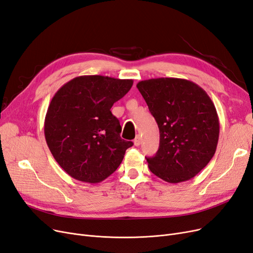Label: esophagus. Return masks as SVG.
I'll use <instances>...</instances> for the list:
<instances>
[{"label":"esophagus","mask_w":253,"mask_h":253,"mask_svg":"<svg viewBox=\"0 0 253 253\" xmlns=\"http://www.w3.org/2000/svg\"><path fill=\"white\" fill-rule=\"evenodd\" d=\"M140 143H141V137H140V135H137L136 138L134 139V144L136 146H138V145H140Z\"/></svg>","instance_id":"1"}]
</instances>
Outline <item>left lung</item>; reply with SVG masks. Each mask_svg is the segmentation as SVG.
Returning a JSON list of instances; mask_svg holds the SVG:
<instances>
[{
	"label": "left lung",
	"mask_w": 253,
	"mask_h": 253,
	"mask_svg": "<svg viewBox=\"0 0 253 253\" xmlns=\"http://www.w3.org/2000/svg\"><path fill=\"white\" fill-rule=\"evenodd\" d=\"M160 132L159 150L146 158L150 170L169 183L194 178L213 157L220 134L211 97L181 78H152L137 84Z\"/></svg>",
	"instance_id": "left-lung-1"
}]
</instances>
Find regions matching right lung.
I'll use <instances>...</instances> for the list:
<instances>
[{
  "label": "right lung",
  "mask_w": 253,
  "mask_h": 253,
  "mask_svg": "<svg viewBox=\"0 0 253 253\" xmlns=\"http://www.w3.org/2000/svg\"><path fill=\"white\" fill-rule=\"evenodd\" d=\"M132 85V80L84 75L55 93L43 132L51 154L69 176L99 183L117 169L133 142L120 138V123L111 108Z\"/></svg>",
  "instance_id": "obj_1"
}]
</instances>
